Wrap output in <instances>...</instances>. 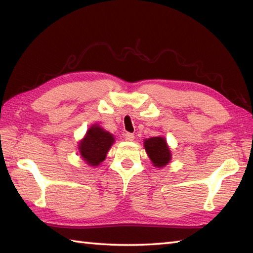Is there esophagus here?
<instances>
[{
	"mask_svg": "<svg viewBox=\"0 0 253 253\" xmlns=\"http://www.w3.org/2000/svg\"><path fill=\"white\" fill-rule=\"evenodd\" d=\"M125 139L127 141H132L135 139V135L134 134H130V132H127V134L125 135Z\"/></svg>",
	"mask_w": 253,
	"mask_h": 253,
	"instance_id": "esophagus-1",
	"label": "esophagus"
}]
</instances>
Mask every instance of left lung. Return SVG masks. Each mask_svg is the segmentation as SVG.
I'll return each instance as SVG.
<instances>
[{
	"mask_svg": "<svg viewBox=\"0 0 253 253\" xmlns=\"http://www.w3.org/2000/svg\"><path fill=\"white\" fill-rule=\"evenodd\" d=\"M144 147L154 167L163 168L171 160V151L165 137H150L144 140Z\"/></svg>",
	"mask_w": 253,
	"mask_h": 253,
	"instance_id": "8db88e82",
	"label": "left lung"
}]
</instances>
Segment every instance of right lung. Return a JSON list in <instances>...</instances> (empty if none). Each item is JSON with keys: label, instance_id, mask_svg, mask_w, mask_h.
I'll list each match as a JSON object with an SVG mask.
<instances>
[{"label": "right lung", "instance_id": "1", "mask_svg": "<svg viewBox=\"0 0 253 253\" xmlns=\"http://www.w3.org/2000/svg\"><path fill=\"white\" fill-rule=\"evenodd\" d=\"M114 142L113 134L97 124H94L87 129L84 138L79 142L80 155L88 166L97 167L106 158Z\"/></svg>", "mask_w": 253, "mask_h": 253}]
</instances>
